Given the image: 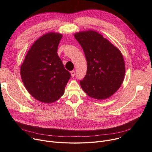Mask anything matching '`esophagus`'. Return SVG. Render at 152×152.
Segmentation results:
<instances>
[{"label": "esophagus", "instance_id": "esophagus-1", "mask_svg": "<svg viewBox=\"0 0 152 152\" xmlns=\"http://www.w3.org/2000/svg\"><path fill=\"white\" fill-rule=\"evenodd\" d=\"M70 73H71V76H72V77H73L75 76V71H72V72H70Z\"/></svg>", "mask_w": 152, "mask_h": 152}]
</instances>
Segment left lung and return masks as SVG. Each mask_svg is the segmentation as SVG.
<instances>
[{"label":"left lung","instance_id":"obj_1","mask_svg":"<svg viewBox=\"0 0 152 152\" xmlns=\"http://www.w3.org/2000/svg\"><path fill=\"white\" fill-rule=\"evenodd\" d=\"M75 38L84 52L87 71L80 85L91 98L104 100L120 87L125 75V63L120 50L93 30L76 32Z\"/></svg>","mask_w":152,"mask_h":152}]
</instances>
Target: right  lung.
I'll return each instance as SVG.
<instances>
[{
	"mask_svg": "<svg viewBox=\"0 0 152 152\" xmlns=\"http://www.w3.org/2000/svg\"><path fill=\"white\" fill-rule=\"evenodd\" d=\"M62 37L56 32L40 37L21 65L20 75L25 88L33 97L42 103L58 100L64 94L71 77L57 53Z\"/></svg>",
	"mask_w": 152,
	"mask_h": 152,
	"instance_id": "right-lung-1",
	"label": "right lung"
}]
</instances>
